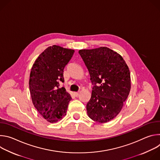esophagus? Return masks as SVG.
Wrapping results in <instances>:
<instances>
[{
  "label": "esophagus",
  "instance_id": "esophagus-1",
  "mask_svg": "<svg viewBox=\"0 0 160 160\" xmlns=\"http://www.w3.org/2000/svg\"><path fill=\"white\" fill-rule=\"evenodd\" d=\"M73 94H74V95H75V96H77V97L79 95V92H75Z\"/></svg>",
  "mask_w": 160,
  "mask_h": 160
}]
</instances>
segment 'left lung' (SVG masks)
I'll return each mask as SVG.
<instances>
[{
  "label": "left lung",
  "instance_id": "1",
  "mask_svg": "<svg viewBox=\"0 0 160 160\" xmlns=\"http://www.w3.org/2000/svg\"><path fill=\"white\" fill-rule=\"evenodd\" d=\"M78 53L94 85L87 115L95 122H108L118 115L130 93L128 67L121 55L106 47L81 49Z\"/></svg>",
  "mask_w": 160,
  "mask_h": 160
}]
</instances>
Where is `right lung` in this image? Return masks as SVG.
Listing matches in <instances>:
<instances>
[{"label":"right lung","instance_id":"add662e5","mask_svg":"<svg viewBox=\"0 0 160 160\" xmlns=\"http://www.w3.org/2000/svg\"><path fill=\"white\" fill-rule=\"evenodd\" d=\"M74 52L73 49L54 45L44 50L32 66L29 79L32 102L48 122L61 120L72 100L65 88H59V82H64V68Z\"/></svg>","mask_w":160,"mask_h":160}]
</instances>
